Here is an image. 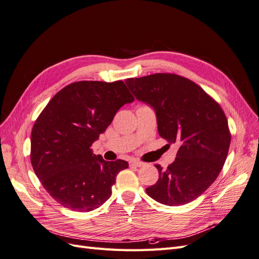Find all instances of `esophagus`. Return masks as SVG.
<instances>
[{
  "instance_id": "obj_1",
  "label": "esophagus",
  "mask_w": 259,
  "mask_h": 259,
  "mask_svg": "<svg viewBox=\"0 0 259 259\" xmlns=\"http://www.w3.org/2000/svg\"><path fill=\"white\" fill-rule=\"evenodd\" d=\"M130 165L131 166H135V167H143L145 165V163L140 162V161H137V160H132L130 162Z\"/></svg>"
}]
</instances>
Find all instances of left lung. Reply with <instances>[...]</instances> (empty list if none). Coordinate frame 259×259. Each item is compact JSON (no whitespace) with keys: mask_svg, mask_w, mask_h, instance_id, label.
<instances>
[{"mask_svg":"<svg viewBox=\"0 0 259 259\" xmlns=\"http://www.w3.org/2000/svg\"><path fill=\"white\" fill-rule=\"evenodd\" d=\"M125 83L154 110L160 136L179 147L166 169L155 165L159 179L146 192L169 206L199 198L215 182L228 154L231 136L223 109L199 85L177 74L155 73Z\"/></svg>","mask_w":259,"mask_h":259,"instance_id":"obj_1","label":"left lung"}]
</instances>
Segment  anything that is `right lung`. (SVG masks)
<instances>
[{
	"label": "right lung",
	"instance_id": "obj_1",
	"mask_svg": "<svg viewBox=\"0 0 259 259\" xmlns=\"http://www.w3.org/2000/svg\"><path fill=\"white\" fill-rule=\"evenodd\" d=\"M134 101L122 81H81L59 91L31 133V164L45 190L60 205L91 211L110 198L123 160L108 162L92 145L119 109Z\"/></svg>",
	"mask_w": 259,
	"mask_h": 259
}]
</instances>
